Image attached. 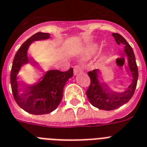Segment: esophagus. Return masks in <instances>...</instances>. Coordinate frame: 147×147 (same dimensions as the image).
<instances>
[{
  "label": "esophagus",
  "mask_w": 147,
  "mask_h": 147,
  "mask_svg": "<svg viewBox=\"0 0 147 147\" xmlns=\"http://www.w3.org/2000/svg\"><path fill=\"white\" fill-rule=\"evenodd\" d=\"M81 71H82V67L79 66V65H76V66L74 67V74L75 75H77Z\"/></svg>",
  "instance_id": "34e87169"
}]
</instances>
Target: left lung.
<instances>
[{
  "instance_id": "1",
  "label": "left lung",
  "mask_w": 147,
  "mask_h": 147,
  "mask_svg": "<svg viewBox=\"0 0 147 147\" xmlns=\"http://www.w3.org/2000/svg\"><path fill=\"white\" fill-rule=\"evenodd\" d=\"M115 41L118 45H123V55L127 59V69L130 72L132 81L130 85L123 92H117L110 91L98 79V69L88 71L91 84L86 92L89 102L94 107L105 111H111L127 103L134 94L138 79V69L133 49L126 40L119 33H112Z\"/></svg>"
}]
</instances>
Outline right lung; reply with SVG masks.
I'll return each mask as SVG.
<instances>
[{"label": "right lung", "instance_id": "1", "mask_svg": "<svg viewBox=\"0 0 147 147\" xmlns=\"http://www.w3.org/2000/svg\"><path fill=\"white\" fill-rule=\"evenodd\" d=\"M49 36V33L39 32L24 42L15 55L10 72L15 101L25 111L36 115L49 114L57 108L62 98L65 85L73 76L72 68L66 71L53 69L42 74L35 84L26 85L25 88H20L17 75L23 65L30 62L27 55L29 47L34 41L47 40Z\"/></svg>", "mask_w": 147, "mask_h": 147}]
</instances>
